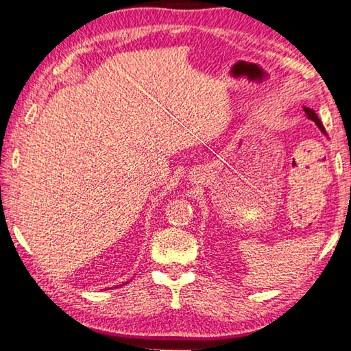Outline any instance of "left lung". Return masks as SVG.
<instances>
[{
    "label": "left lung",
    "instance_id": "8db88e82",
    "mask_svg": "<svg viewBox=\"0 0 351 351\" xmlns=\"http://www.w3.org/2000/svg\"><path fill=\"white\" fill-rule=\"evenodd\" d=\"M304 111H305L306 117L310 119V121H313V122L316 123V125L320 128V132H322L324 134H326V133H325V128H324V125H322V122H320V119L317 117L316 112H314L311 108H306V106H304Z\"/></svg>",
    "mask_w": 351,
    "mask_h": 351
}]
</instances>
